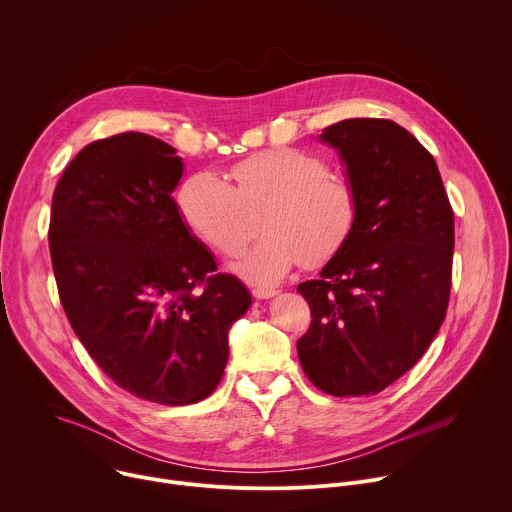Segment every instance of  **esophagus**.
<instances>
[{
	"instance_id": "1",
	"label": "esophagus",
	"mask_w": 512,
	"mask_h": 512,
	"mask_svg": "<svg viewBox=\"0 0 512 512\" xmlns=\"http://www.w3.org/2000/svg\"><path fill=\"white\" fill-rule=\"evenodd\" d=\"M277 294H279L277 289H265V287L253 289V296H255L257 300H271V298H275Z\"/></svg>"
}]
</instances>
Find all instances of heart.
Returning a JSON list of instances; mask_svg holds the SVG:
<instances>
[{"mask_svg":"<svg viewBox=\"0 0 512 512\" xmlns=\"http://www.w3.org/2000/svg\"><path fill=\"white\" fill-rule=\"evenodd\" d=\"M233 186L212 172H196L178 190V208L206 245L239 255L255 233L261 239L235 263L257 285H273L298 263L322 267L348 243L358 221V194L350 180L330 174L316 154L275 148L231 168Z\"/></svg>","mask_w":512,"mask_h":512,"instance_id":"b5f03b06","label":"heart"}]
</instances>
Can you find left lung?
Returning <instances> with one entry per match:
<instances>
[{"instance_id": "1", "label": "left lung", "mask_w": 512, "mask_h": 512, "mask_svg": "<svg viewBox=\"0 0 512 512\" xmlns=\"http://www.w3.org/2000/svg\"><path fill=\"white\" fill-rule=\"evenodd\" d=\"M358 194V221L318 279L298 340L308 379L334 397L377 395L440 330L452 281L454 212L433 156L389 119H344L320 133Z\"/></svg>"}]
</instances>
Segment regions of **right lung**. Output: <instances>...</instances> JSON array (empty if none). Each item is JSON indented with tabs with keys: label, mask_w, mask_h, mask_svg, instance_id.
Returning <instances> with one entry per match:
<instances>
[{
	"label": "right lung",
	"mask_w": 512,
	"mask_h": 512,
	"mask_svg": "<svg viewBox=\"0 0 512 512\" xmlns=\"http://www.w3.org/2000/svg\"><path fill=\"white\" fill-rule=\"evenodd\" d=\"M184 162L166 141L125 131L83 148L56 184L50 257L66 318L127 393L190 405L229 360V330L249 289L216 273L172 192Z\"/></svg>",
	"instance_id": "1"
}]
</instances>
